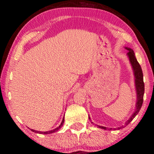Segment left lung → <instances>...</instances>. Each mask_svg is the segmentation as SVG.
<instances>
[{"instance_id": "obj_1", "label": "left lung", "mask_w": 154, "mask_h": 154, "mask_svg": "<svg viewBox=\"0 0 154 154\" xmlns=\"http://www.w3.org/2000/svg\"><path fill=\"white\" fill-rule=\"evenodd\" d=\"M126 49H128L129 51L128 53V56L130 59V63H131L132 69H133L134 74H135V85H136V90H137V103H136V109L135 110V112L133 113L130 119L128 120L126 123H125V125H128L130 122L132 121L134 118L135 117V116L138 114V112L140 110L141 107H142L143 102V95H144V91H145V85H144V82H143V71L142 69H141L140 65L139 64V63L137 62V59H136L135 53L134 51L132 50V49L129 48H125ZM93 123V122H92ZM100 128L104 129V130H106V128H104V127L98 126ZM124 126L120 127V128H118V130L119 129L123 128ZM112 130V129H110V130Z\"/></svg>"}]
</instances>
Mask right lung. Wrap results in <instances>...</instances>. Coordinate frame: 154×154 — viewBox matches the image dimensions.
Masks as SVG:
<instances>
[{
    "mask_svg": "<svg viewBox=\"0 0 154 154\" xmlns=\"http://www.w3.org/2000/svg\"><path fill=\"white\" fill-rule=\"evenodd\" d=\"M63 122H64V118H63V120H62V122H61V125H60L57 128L54 129V130H50V131H47V132H40V131H37V130H32V132H36V133H40V134H50V133H53V132H56V131H58V130H59V129L61 128V127H62V125H63Z\"/></svg>",
    "mask_w": 154,
    "mask_h": 154,
    "instance_id": "1",
    "label": "right lung"
}]
</instances>
